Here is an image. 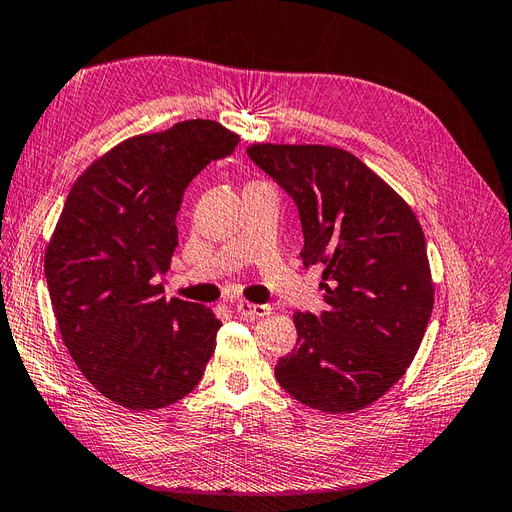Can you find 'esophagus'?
<instances>
[{
  "instance_id": "obj_1",
  "label": "esophagus",
  "mask_w": 512,
  "mask_h": 512,
  "mask_svg": "<svg viewBox=\"0 0 512 512\" xmlns=\"http://www.w3.org/2000/svg\"><path fill=\"white\" fill-rule=\"evenodd\" d=\"M237 314L241 318L247 320H258V318H265L271 314V307L267 305H256V303H247V301H239L237 303Z\"/></svg>"
}]
</instances>
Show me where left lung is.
<instances>
[{"label": "left lung", "mask_w": 512, "mask_h": 512, "mask_svg": "<svg viewBox=\"0 0 512 512\" xmlns=\"http://www.w3.org/2000/svg\"><path fill=\"white\" fill-rule=\"evenodd\" d=\"M250 160L299 209L303 267L322 265L320 314L297 312V348L275 380L301 404L348 414L406 374L433 309L425 235L412 209L352 153L254 145Z\"/></svg>", "instance_id": "1"}]
</instances>
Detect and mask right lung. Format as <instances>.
Listing matches in <instances>:
<instances>
[{
  "mask_svg": "<svg viewBox=\"0 0 512 512\" xmlns=\"http://www.w3.org/2000/svg\"><path fill=\"white\" fill-rule=\"evenodd\" d=\"M239 136L190 119L123 141L76 179L44 256L61 339L96 389L130 410H158L205 374L222 322L162 297L190 181Z\"/></svg>",
  "mask_w": 512,
  "mask_h": 512,
  "instance_id": "right-lung-1",
  "label": "right lung"
}]
</instances>
